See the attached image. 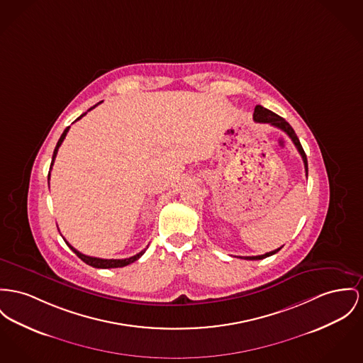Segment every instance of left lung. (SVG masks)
I'll use <instances>...</instances> for the list:
<instances>
[{
  "instance_id": "8db88e82",
  "label": "left lung",
  "mask_w": 363,
  "mask_h": 363,
  "mask_svg": "<svg viewBox=\"0 0 363 363\" xmlns=\"http://www.w3.org/2000/svg\"><path fill=\"white\" fill-rule=\"evenodd\" d=\"M253 120L256 122H262V123H269V125H272V126H275V128H279L281 130H284L288 136H289L290 139H291V142L294 143L296 145V148H297V151L300 152V155H301V158H303V162H304V168H306V174L308 176V164H307V155H306V152H304V150H303V147L300 145V140H298V138H297V135L294 133V130H293V128L290 126L289 122L285 121L282 117H279L278 114H275V113H272V111H269V110H267L264 108L263 106H256L255 107V113H253ZM282 249V246L281 247H278V249H275V250H272V252H268L266 255H262V256H246V257H241V259H245V260H262V259H266L268 256H272V255H275L277 252H279Z\"/></svg>"
}]
</instances>
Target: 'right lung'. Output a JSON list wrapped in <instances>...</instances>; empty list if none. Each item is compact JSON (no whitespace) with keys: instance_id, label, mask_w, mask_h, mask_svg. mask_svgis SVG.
I'll return each mask as SVG.
<instances>
[{"instance_id":"right-lung-1","label":"right lung","mask_w":363,"mask_h":363,"mask_svg":"<svg viewBox=\"0 0 363 363\" xmlns=\"http://www.w3.org/2000/svg\"><path fill=\"white\" fill-rule=\"evenodd\" d=\"M99 104V103H97ZM97 104H95L94 107H91L88 111H91L92 108H95ZM86 113H84L82 116H79L75 121H78V120H81L84 116H85ZM69 129H70V126H67L66 129H65V132L62 133V136H60V139H59V142H57V145L55 147V151H53V155H52V162H50V168L49 169H52V165H53V162H55V158H56V154H57V150H59V147L60 145L63 143V140H65V138H66V135H67V132H69ZM49 177H50V172H49L48 174V180ZM65 240V238H63ZM66 241V240H65ZM67 243V246L73 250L74 253L84 262V263H86L88 266L95 267V268H118V267H125L128 266V264H130V263H133V262H136L138 259H140L143 255H145V250H142L140 253H138V255H135V256H132V257H129V259H99V257H92V256H86V255H82L81 252H78L77 249H74L73 246L69 243V242L66 241Z\"/></svg>"}]
</instances>
